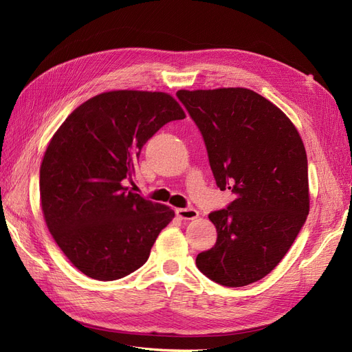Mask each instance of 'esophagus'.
<instances>
[{"label":"esophagus","instance_id":"obj_1","mask_svg":"<svg viewBox=\"0 0 352 352\" xmlns=\"http://www.w3.org/2000/svg\"><path fill=\"white\" fill-rule=\"evenodd\" d=\"M175 214L182 219H195L199 217V212L195 208H177Z\"/></svg>","mask_w":352,"mask_h":352}]
</instances>
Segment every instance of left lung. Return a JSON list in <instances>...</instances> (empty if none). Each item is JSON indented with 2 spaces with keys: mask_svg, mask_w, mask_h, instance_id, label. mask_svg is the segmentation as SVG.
Masks as SVG:
<instances>
[{
  "mask_svg": "<svg viewBox=\"0 0 352 352\" xmlns=\"http://www.w3.org/2000/svg\"><path fill=\"white\" fill-rule=\"evenodd\" d=\"M177 96L204 135L217 186L236 196L209 214L217 242L196 265L223 286L255 283L283 259L309 212L302 138L252 89H179Z\"/></svg>",
  "mask_w": 352,
  "mask_h": 352,
  "instance_id": "obj_1",
  "label": "left lung"
}]
</instances>
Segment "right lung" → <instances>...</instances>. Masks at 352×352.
<instances>
[{"mask_svg": "<svg viewBox=\"0 0 352 352\" xmlns=\"http://www.w3.org/2000/svg\"><path fill=\"white\" fill-rule=\"evenodd\" d=\"M184 118L168 93L115 89L78 106L50 140L39 169L43 215L60 250L85 276L110 282L131 274L175 217L125 183L147 140Z\"/></svg>", "mask_w": 352, "mask_h": 352, "instance_id": "1", "label": "right lung"}]
</instances>
